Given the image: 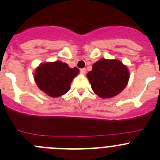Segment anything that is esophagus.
<instances>
[{
	"label": "esophagus",
	"instance_id": "1",
	"mask_svg": "<svg viewBox=\"0 0 160 160\" xmlns=\"http://www.w3.org/2000/svg\"><path fill=\"white\" fill-rule=\"evenodd\" d=\"M80 72H81V73L83 74H85L87 72V70L85 68H83V69H80Z\"/></svg>",
	"mask_w": 160,
	"mask_h": 160
}]
</instances>
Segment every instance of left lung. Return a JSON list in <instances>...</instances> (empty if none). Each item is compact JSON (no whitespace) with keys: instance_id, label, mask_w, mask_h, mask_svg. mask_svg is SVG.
<instances>
[{"instance_id":"8db88e82","label":"left lung","mask_w":160,"mask_h":160,"mask_svg":"<svg viewBox=\"0 0 160 160\" xmlns=\"http://www.w3.org/2000/svg\"><path fill=\"white\" fill-rule=\"evenodd\" d=\"M92 67L87 76L92 90L101 98L116 96L128 84L129 71L120 61L101 59Z\"/></svg>"}]
</instances>
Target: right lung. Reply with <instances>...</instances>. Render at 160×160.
I'll return each mask as SVG.
<instances>
[{"instance_id":"add662e5","label":"right lung","mask_w":160,"mask_h":160,"mask_svg":"<svg viewBox=\"0 0 160 160\" xmlns=\"http://www.w3.org/2000/svg\"><path fill=\"white\" fill-rule=\"evenodd\" d=\"M78 73L77 67L70 68L67 63L58 60L38 66L34 79L40 90L52 98H57L70 90L71 82Z\"/></svg>"}]
</instances>
